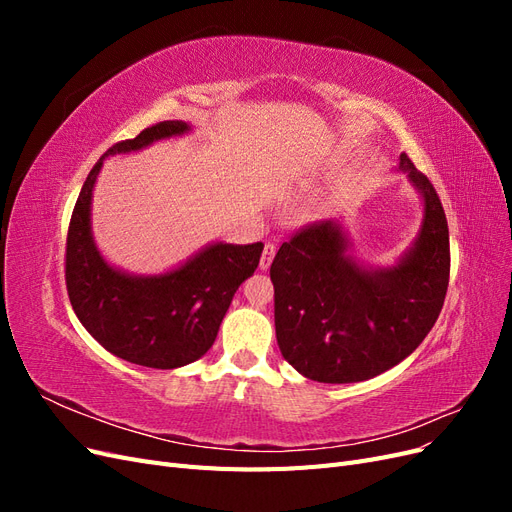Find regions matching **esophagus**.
<instances>
[{
	"label": "esophagus",
	"mask_w": 512,
	"mask_h": 512,
	"mask_svg": "<svg viewBox=\"0 0 512 512\" xmlns=\"http://www.w3.org/2000/svg\"><path fill=\"white\" fill-rule=\"evenodd\" d=\"M273 256H275V243L267 241V243H265V250H262V256H260V269H262V271H267V269L271 267Z\"/></svg>",
	"instance_id": "esophagus-1"
}]
</instances>
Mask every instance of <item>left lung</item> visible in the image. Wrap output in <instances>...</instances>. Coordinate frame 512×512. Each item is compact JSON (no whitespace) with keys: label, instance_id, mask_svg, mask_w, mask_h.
<instances>
[{"label":"left lung","instance_id":"obj_1","mask_svg":"<svg viewBox=\"0 0 512 512\" xmlns=\"http://www.w3.org/2000/svg\"><path fill=\"white\" fill-rule=\"evenodd\" d=\"M425 203L423 226L395 267L346 256L342 224H307L271 262L275 335L284 359L309 380H369L412 354L436 324L451 273L448 224L431 181L401 153Z\"/></svg>","mask_w":512,"mask_h":512}]
</instances>
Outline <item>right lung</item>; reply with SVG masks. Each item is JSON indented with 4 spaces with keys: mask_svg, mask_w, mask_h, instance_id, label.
<instances>
[{
    "mask_svg": "<svg viewBox=\"0 0 512 512\" xmlns=\"http://www.w3.org/2000/svg\"><path fill=\"white\" fill-rule=\"evenodd\" d=\"M185 121H160L115 143L91 168L76 200L66 241V288L89 335L123 361L175 369L200 359L218 337L237 288L254 275L262 243H213L179 269L130 275L108 265L91 235V192L102 160L188 132Z\"/></svg>",
    "mask_w": 512,
    "mask_h": 512,
    "instance_id": "1",
    "label": "right lung"
}]
</instances>
